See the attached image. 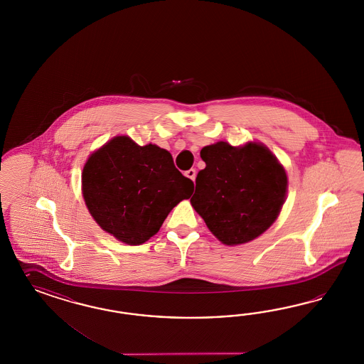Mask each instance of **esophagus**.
I'll return each mask as SVG.
<instances>
[{
  "instance_id": "esophagus-1",
  "label": "esophagus",
  "mask_w": 364,
  "mask_h": 364,
  "mask_svg": "<svg viewBox=\"0 0 364 364\" xmlns=\"http://www.w3.org/2000/svg\"><path fill=\"white\" fill-rule=\"evenodd\" d=\"M186 176L189 177L191 180H193L195 181V178H196V169H188L187 172H186Z\"/></svg>"
}]
</instances>
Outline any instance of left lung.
I'll use <instances>...</instances> for the list:
<instances>
[{
  "label": "left lung",
  "mask_w": 364,
  "mask_h": 364,
  "mask_svg": "<svg viewBox=\"0 0 364 364\" xmlns=\"http://www.w3.org/2000/svg\"><path fill=\"white\" fill-rule=\"evenodd\" d=\"M205 168L196 177L191 204L227 245L251 242L276 220L287 195L283 166L263 144L204 146Z\"/></svg>",
  "instance_id": "obj_1"
}]
</instances>
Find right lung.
I'll list each match as a JSON object with an SVG mask.
<instances>
[{
    "instance_id": "right-lung-1",
    "label": "right lung",
    "mask_w": 364,
    "mask_h": 364,
    "mask_svg": "<svg viewBox=\"0 0 364 364\" xmlns=\"http://www.w3.org/2000/svg\"><path fill=\"white\" fill-rule=\"evenodd\" d=\"M193 181L183 176L172 154L117 136L89 156L82 196L92 218L117 240L140 245L156 235L168 213L191 198Z\"/></svg>"
}]
</instances>
